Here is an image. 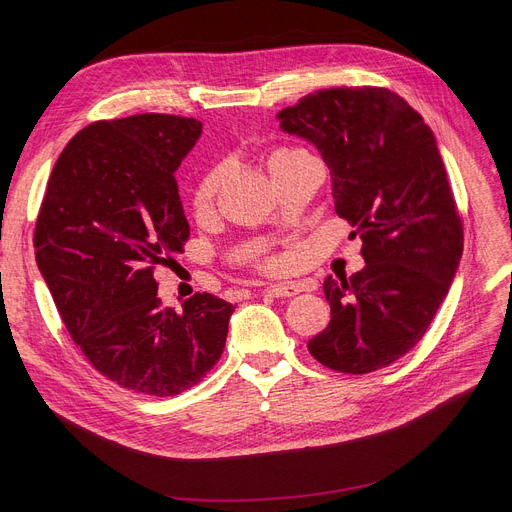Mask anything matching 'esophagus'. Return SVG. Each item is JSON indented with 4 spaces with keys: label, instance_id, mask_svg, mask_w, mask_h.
I'll return each mask as SVG.
<instances>
[{
    "label": "esophagus",
    "instance_id": "esophagus-1",
    "mask_svg": "<svg viewBox=\"0 0 512 512\" xmlns=\"http://www.w3.org/2000/svg\"><path fill=\"white\" fill-rule=\"evenodd\" d=\"M267 294H272V297H294V294H299L301 288L297 284H276V286H270L265 290ZM236 294V292H234ZM240 297V294H238Z\"/></svg>",
    "mask_w": 512,
    "mask_h": 512
}]
</instances>
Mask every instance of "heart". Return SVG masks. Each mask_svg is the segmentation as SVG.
I'll use <instances>...</instances> for the list:
<instances>
[{"label":"heart","instance_id":"1","mask_svg":"<svg viewBox=\"0 0 512 512\" xmlns=\"http://www.w3.org/2000/svg\"><path fill=\"white\" fill-rule=\"evenodd\" d=\"M299 155H303V151H299V149H278V151H274L270 155V159H267V168H270V174L272 176L280 174L290 164V161L294 157H299ZM222 180H224V166H211L209 170H205L201 174V178L197 180V184L193 188V207H195V211L203 213L213 205L215 195H218V191H220Z\"/></svg>","mask_w":512,"mask_h":512}]
</instances>
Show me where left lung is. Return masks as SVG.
<instances>
[{
	"label": "left lung",
	"mask_w": 512,
	"mask_h": 512,
	"mask_svg": "<svg viewBox=\"0 0 512 512\" xmlns=\"http://www.w3.org/2000/svg\"><path fill=\"white\" fill-rule=\"evenodd\" d=\"M278 120L324 157L336 213L363 240V270L324 282L332 319L309 353L340 373L382 369L423 338L463 255L434 132L382 87L321 89Z\"/></svg>",
	"instance_id": "8db88e82"
}]
</instances>
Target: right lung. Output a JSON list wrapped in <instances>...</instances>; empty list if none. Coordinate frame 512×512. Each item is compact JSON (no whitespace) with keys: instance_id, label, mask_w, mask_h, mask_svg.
Returning a JSON list of instances; mask_svg holds the SVG:
<instances>
[{"instance_id":"1","label":"right lung","mask_w":512,"mask_h":512,"mask_svg":"<svg viewBox=\"0 0 512 512\" xmlns=\"http://www.w3.org/2000/svg\"><path fill=\"white\" fill-rule=\"evenodd\" d=\"M201 122L172 114L99 120L51 170L35 228L37 265L72 340L105 378L174 396L220 361L234 307L209 292L161 307L153 272L191 234L178 182Z\"/></svg>"}]
</instances>
